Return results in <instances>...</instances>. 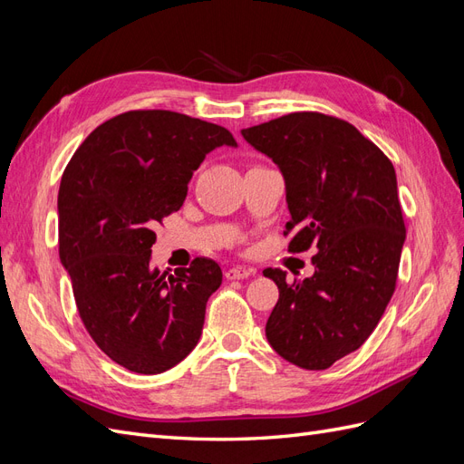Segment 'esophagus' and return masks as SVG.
Listing matches in <instances>:
<instances>
[{"label":"esophagus","instance_id":"1","mask_svg":"<svg viewBox=\"0 0 464 464\" xmlns=\"http://www.w3.org/2000/svg\"><path fill=\"white\" fill-rule=\"evenodd\" d=\"M249 275H254V269H247V266H242V265H234V266H230V269H227V273H224V276H227L228 280L247 278Z\"/></svg>","mask_w":464,"mask_h":464}]
</instances>
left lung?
Instances as JSON below:
<instances>
[{"mask_svg": "<svg viewBox=\"0 0 464 464\" xmlns=\"http://www.w3.org/2000/svg\"><path fill=\"white\" fill-rule=\"evenodd\" d=\"M242 135L283 172L288 249L315 247L310 278L263 271L278 286L266 341L294 366L327 370L366 343L395 292L406 237L395 168L353 123L319 111Z\"/></svg>", "mask_w": 464, "mask_h": 464, "instance_id": "obj_1", "label": "left lung"}]
</instances>
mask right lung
I'll use <instances>...</instances> for the list:
<instances>
[{"label":"right lung","mask_w":464,"mask_h":464,"mask_svg":"<svg viewBox=\"0 0 464 464\" xmlns=\"http://www.w3.org/2000/svg\"><path fill=\"white\" fill-rule=\"evenodd\" d=\"M228 130L170 110L104 121L69 160L58 193L60 259L82 325L102 353L135 373L174 368L195 344L220 283L207 257L174 275L150 266L154 227L184 205L188 184Z\"/></svg>","instance_id":"obj_1"}]
</instances>
